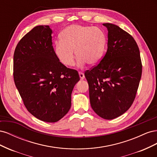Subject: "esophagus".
Returning <instances> with one entry per match:
<instances>
[{
  "instance_id": "obj_1",
  "label": "esophagus",
  "mask_w": 157,
  "mask_h": 157,
  "mask_svg": "<svg viewBox=\"0 0 157 157\" xmlns=\"http://www.w3.org/2000/svg\"><path fill=\"white\" fill-rule=\"evenodd\" d=\"M78 74H79V77H80V78L81 80H83L84 78V74L82 73V72H78Z\"/></svg>"
}]
</instances>
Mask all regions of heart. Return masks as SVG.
<instances>
[{
  "label": "heart",
  "instance_id": "1",
  "mask_svg": "<svg viewBox=\"0 0 157 157\" xmlns=\"http://www.w3.org/2000/svg\"><path fill=\"white\" fill-rule=\"evenodd\" d=\"M54 52L60 62L67 67L75 64L74 50L80 66L98 65L105 53L107 39L104 32L97 27L73 24L61 33Z\"/></svg>",
  "mask_w": 157,
  "mask_h": 157
}]
</instances>
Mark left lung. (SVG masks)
I'll return each instance as SVG.
<instances>
[{"mask_svg": "<svg viewBox=\"0 0 157 157\" xmlns=\"http://www.w3.org/2000/svg\"><path fill=\"white\" fill-rule=\"evenodd\" d=\"M107 50L98 65L85 71L90 105L98 116L111 120L122 115L134 102L142 73L140 52L129 33L112 23Z\"/></svg>", "mask_w": 157, "mask_h": 157, "instance_id": "1", "label": "left lung"}]
</instances>
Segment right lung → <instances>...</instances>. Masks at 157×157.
Wrapping results in <instances>:
<instances>
[{"label": "right lung", "mask_w": 157, "mask_h": 157, "mask_svg": "<svg viewBox=\"0 0 157 157\" xmlns=\"http://www.w3.org/2000/svg\"><path fill=\"white\" fill-rule=\"evenodd\" d=\"M48 25L33 28L13 54V80L27 111L38 119L56 122L68 113L71 93L80 80L77 70L56 58Z\"/></svg>", "instance_id": "1"}]
</instances>
